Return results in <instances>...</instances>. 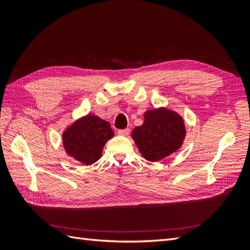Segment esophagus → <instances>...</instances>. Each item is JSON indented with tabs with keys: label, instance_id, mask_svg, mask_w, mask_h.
Instances as JSON below:
<instances>
[{
	"label": "esophagus",
	"instance_id": "34e87169",
	"mask_svg": "<svg viewBox=\"0 0 250 250\" xmlns=\"http://www.w3.org/2000/svg\"><path fill=\"white\" fill-rule=\"evenodd\" d=\"M118 133L120 134V135H128L129 134V129H128V128H126V129H120V130H118Z\"/></svg>",
	"mask_w": 250,
	"mask_h": 250
}]
</instances>
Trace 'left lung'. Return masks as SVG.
I'll return each mask as SVG.
<instances>
[{"label":"left lung","mask_w":250,"mask_h":250,"mask_svg":"<svg viewBox=\"0 0 250 250\" xmlns=\"http://www.w3.org/2000/svg\"><path fill=\"white\" fill-rule=\"evenodd\" d=\"M131 137L145 160L158 162L183 145L186 138L184 119L165 107L147 110L143 125L134 128Z\"/></svg>","instance_id":"8db88e82"}]
</instances>
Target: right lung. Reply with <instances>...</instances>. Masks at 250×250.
Here are the masks:
<instances>
[{
  "label": "right lung",
  "instance_id": "1",
  "mask_svg": "<svg viewBox=\"0 0 250 250\" xmlns=\"http://www.w3.org/2000/svg\"><path fill=\"white\" fill-rule=\"evenodd\" d=\"M113 134L107 121L87 115L66 128L62 133V143L67 155L88 166L102 156L104 145Z\"/></svg>",
  "mask_w": 250,
  "mask_h": 250
}]
</instances>
